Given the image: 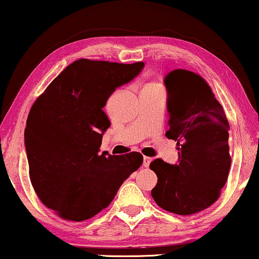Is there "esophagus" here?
Masks as SVG:
<instances>
[{
  "instance_id": "esophagus-1",
  "label": "esophagus",
  "mask_w": 259,
  "mask_h": 259,
  "mask_svg": "<svg viewBox=\"0 0 259 259\" xmlns=\"http://www.w3.org/2000/svg\"><path fill=\"white\" fill-rule=\"evenodd\" d=\"M150 161H152V158H149V156H145V158H143V165H142L143 167H148Z\"/></svg>"
}]
</instances>
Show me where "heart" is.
<instances>
[{"label": "heart", "mask_w": 259, "mask_h": 259, "mask_svg": "<svg viewBox=\"0 0 259 259\" xmlns=\"http://www.w3.org/2000/svg\"><path fill=\"white\" fill-rule=\"evenodd\" d=\"M149 87H156L155 84H148V86H146V88H149Z\"/></svg>", "instance_id": "heart-1"}]
</instances>
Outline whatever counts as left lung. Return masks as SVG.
Masks as SVG:
<instances>
[{
    "label": "left lung",
    "instance_id": "obj_1",
    "mask_svg": "<svg viewBox=\"0 0 259 259\" xmlns=\"http://www.w3.org/2000/svg\"><path fill=\"white\" fill-rule=\"evenodd\" d=\"M165 84L169 112L166 136L177 141L179 163L150 162L158 177L152 197L165 210L191 215L217 202L228 178V120L199 75L177 69L166 76Z\"/></svg>",
    "mask_w": 259,
    "mask_h": 259
}]
</instances>
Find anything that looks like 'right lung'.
<instances>
[{
	"label": "right lung",
	"instance_id": "1",
	"mask_svg": "<svg viewBox=\"0 0 259 259\" xmlns=\"http://www.w3.org/2000/svg\"><path fill=\"white\" fill-rule=\"evenodd\" d=\"M143 68L87 58L52 80L29 110L25 146L29 179L45 207L67 221H83L109 207L143 156L99 154L111 125L104 106L117 87Z\"/></svg>",
	"mask_w": 259,
	"mask_h": 259
}]
</instances>
